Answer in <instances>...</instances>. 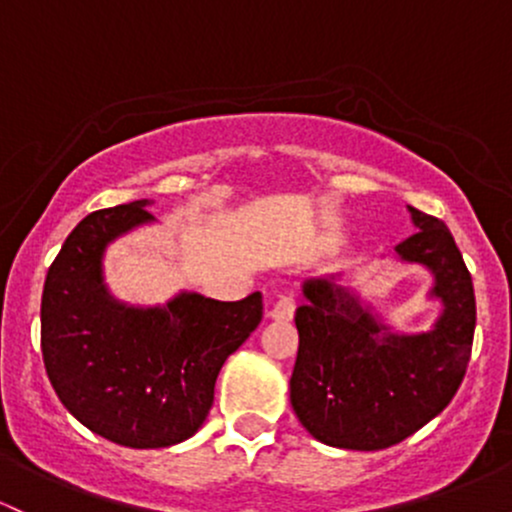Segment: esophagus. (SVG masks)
I'll return each mask as SVG.
<instances>
[{
	"label": "esophagus",
	"instance_id": "34e87169",
	"mask_svg": "<svg viewBox=\"0 0 512 512\" xmlns=\"http://www.w3.org/2000/svg\"><path fill=\"white\" fill-rule=\"evenodd\" d=\"M294 311H296L294 296L282 294L277 301H274V306L269 308V318H272V320H291V318H294Z\"/></svg>",
	"mask_w": 512,
	"mask_h": 512
}]
</instances>
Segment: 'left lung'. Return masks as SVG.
I'll return each mask as SVG.
<instances>
[{
  "mask_svg": "<svg viewBox=\"0 0 512 512\" xmlns=\"http://www.w3.org/2000/svg\"><path fill=\"white\" fill-rule=\"evenodd\" d=\"M398 260L428 267L442 313L425 333H396L340 274L306 279L296 308L299 355L291 406L318 442L374 452L398 445L447 408L466 374L476 328L471 274L440 218L413 209Z\"/></svg>",
  "mask_w": 512,
  "mask_h": 512,
  "instance_id": "1",
  "label": "left lung"
}]
</instances>
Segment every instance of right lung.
Masks as SVG:
<instances>
[{"label":"right lung","mask_w":512,"mask_h":512,"mask_svg":"<svg viewBox=\"0 0 512 512\" xmlns=\"http://www.w3.org/2000/svg\"><path fill=\"white\" fill-rule=\"evenodd\" d=\"M140 199L89 213L48 269L41 350L63 406L97 435L133 449L192 437L213 406V386L262 320V294L216 301L174 296L165 306L116 301L101 260L111 240L155 221Z\"/></svg>","instance_id":"add662e5"}]
</instances>
